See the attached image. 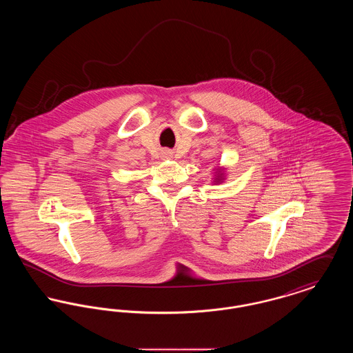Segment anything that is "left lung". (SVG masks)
Wrapping results in <instances>:
<instances>
[{"mask_svg": "<svg viewBox=\"0 0 353 353\" xmlns=\"http://www.w3.org/2000/svg\"><path fill=\"white\" fill-rule=\"evenodd\" d=\"M216 181H217V183H219V181H222V172H221V170H219V176H217Z\"/></svg>", "mask_w": 353, "mask_h": 353, "instance_id": "left-lung-1", "label": "left lung"}]
</instances>
